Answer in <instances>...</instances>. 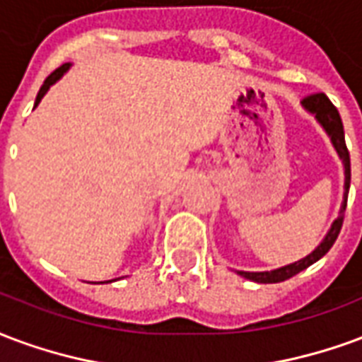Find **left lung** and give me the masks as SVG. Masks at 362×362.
Returning a JSON list of instances; mask_svg holds the SVG:
<instances>
[{"mask_svg": "<svg viewBox=\"0 0 362 362\" xmlns=\"http://www.w3.org/2000/svg\"><path fill=\"white\" fill-rule=\"evenodd\" d=\"M300 105L305 107V112H308L310 115H315V119L320 123V127L326 131V134L329 136V142L332 146L339 156V160L344 162V173H345V185H344V202H341V208H339V214L337 218L332 223V228L328 229V233L324 235V239L320 241V245L316 247L310 255H307L305 258H300L297 262H291V264L281 266V268H276V270L268 272H245L237 270L239 276L250 279V281H257V284H279V281H286V279L297 276L299 272L307 270L308 266H313L315 262H318L329 249L332 245L336 243L339 231H341V223H344V214L345 206H347V194H349V183H351V162H349V152H347V146H345V133H344V123H341V117L339 113L334 107V104L329 102L326 94H313V96L305 98Z\"/></svg>", "mask_w": 362, "mask_h": 362, "instance_id": "1", "label": "left lung"}]
</instances>
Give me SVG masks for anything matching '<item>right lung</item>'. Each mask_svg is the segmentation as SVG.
Segmentation results:
<instances>
[{
    "instance_id": "right-lung-1",
    "label": "right lung",
    "mask_w": 362,
    "mask_h": 362,
    "mask_svg": "<svg viewBox=\"0 0 362 362\" xmlns=\"http://www.w3.org/2000/svg\"><path fill=\"white\" fill-rule=\"evenodd\" d=\"M69 69H71V63H63L62 67H57V69H55L54 73H52V75L47 76L46 81H44V84H42V88H40V92H38V96H36V102H34V107H36V105L40 104L42 98L46 96V92L49 90V86H52V84L57 83V81H59V78H62V76L65 75V73H67V71H69ZM100 284H104V281H100Z\"/></svg>"
}]
</instances>
